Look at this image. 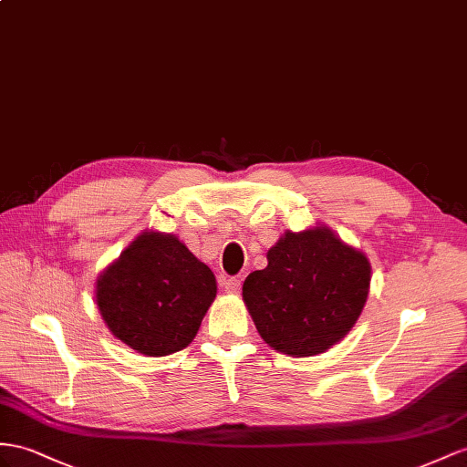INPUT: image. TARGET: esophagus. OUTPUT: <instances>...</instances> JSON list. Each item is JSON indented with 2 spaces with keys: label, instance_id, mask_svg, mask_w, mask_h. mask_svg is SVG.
I'll return each mask as SVG.
<instances>
[{
  "label": "esophagus",
  "instance_id": "obj_1",
  "mask_svg": "<svg viewBox=\"0 0 467 467\" xmlns=\"http://www.w3.org/2000/svg\"><path fill=\"white\" fill-rule=\"evenodd\" d=\"M221 285H223V290L229 292V294L241 292V280H238V278H223Z\"/></svg>",
  "mask_w": 467,
  "mask_h": 467
}]
</instances>
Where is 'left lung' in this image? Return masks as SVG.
Segmentation results:
<instances>
[{
	"label": "left lung",
	"instance_id": "8db88e82",
	"mask_svg": "<svg viewBox=\"0 0 467 467\" xmlns=\"http://www.w3.org/2000/svg\"><path fill=\"white\" fill-rule=\"evenodd\" d=\"M268 266L248 274L243 297L270 348L307 357L348 336L368 296L370 266L326 226L285 233Z\"/></svg>",
	"mask_w": 467,
	"mask_h": 467
}]
</instances>
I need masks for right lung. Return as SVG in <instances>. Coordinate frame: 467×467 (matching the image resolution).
Returning a JSON list of instances; mask_svg holds the SVG:
<instances>
[{"mask_svg": "<svg viewBox=\"0 0 467 467\" xmlns=\"http://www.w3.org/2000/svg\"><path fill=\"white\" fill-rule=\"evenodd\" d=\"M214 296L217 282L209 266L175 236L161 233L138 236L97 285L106 326L148 357L187 348Z\"/></svg>", "mask_w": 467, "mask_h": 467, "instance_id": "right-lung-1", "label": "right lung"}]
</instances>
